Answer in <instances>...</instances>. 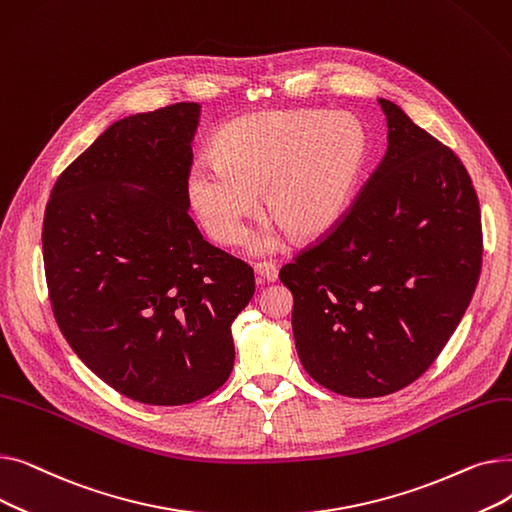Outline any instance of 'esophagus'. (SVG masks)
Instances as JSON below:
<instances>
[{"label":"esophagus","instance_id":"obj_1","mask_svg":"<svg viewBox=\"0 0 512 512\" xmlns=\"http://www.w3.org/2000/svg\"><path fill=\"white\" fill-rule=\"evenodd\" d=\"M255 276H257V282L261 284H270V282H276L278 280V267L274 263H257L255 265Z\"/></svg>","mask_w":512,"mask_h":512}]
</instances>
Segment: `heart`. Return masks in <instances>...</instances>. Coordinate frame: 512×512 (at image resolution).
<instances>
[{
    "mask_svg": "<svg viewBox=\"0 0 512 512\" xmlns=\"http://www.w3.org/2000/svg\"><path fill=\"white\" fill-rule=\"evenodd\" d=\"M367 153V134L353 114L272 110L224 124L211 157L186 172V197L213 242L234 247L257 209L274 224L253 240L274 251L284 233L297 242L326 236L344 215Z\"/></svg>",
    "mask_w": 512,
    "mask_h": 512,
    "instance_id": "1",
    "label": "heart"
}]
</instances>
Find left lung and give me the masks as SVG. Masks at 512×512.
Instances as JSON below:
<instances>
[{"label": "left lung", "mask_w": 512, "mask_h": 512, "mask_svg": "<svg viewBox=\"0 0 512 512\" xmlns=\"http://www.w3.org/2000/svg\"><path fill=\"white\" fill-rule=\"evenodd\" d=\"M388 149L342 222L280 270L311 378L353 398L413 384L461 324L481 272L473 182L448 147L378 99Z\"/></svg>", "instance_id": "8db88e82"}]
</instances>
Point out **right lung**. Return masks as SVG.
I'll return each mask as SVG.
<instances>
[{"label":"right lung","instance_id":"1","mask_svg":"<svg viewBox=\"0 0 512 512\" xmlns=\"http://www.w3.org/2000/svg\"><path fill=\"white\" fill-rule=\"evenodd\" d=\"M199 103L114 122L53 186L43 261L58 326L97 378L157 407L218 390L253 270L203 240L186 172Z\"/></svg>","mask_w":512,"mask_h":512}]
</instances>
